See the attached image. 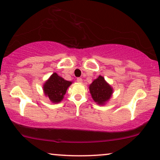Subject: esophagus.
I'll list each match as a JSON object with an SVG mask.
<instances>
[{
    "mask_svg": "<svg viewBox=\"0 0 160 160\" xmlns=\"http://www.w3.org/2000/svg\"><path fill=\"white\" fill-rule=\"evenodd\" d=\"M77 82L78 83H82V78H77Z\"/></svg>",
    "mask_w": 160,
    "mask_h": 160,
    "instance_id": "34e87169",
    "label": "esophagus"
}]
</instances>
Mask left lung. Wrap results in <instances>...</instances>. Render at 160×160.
<instances>
[{"label": "left lung", "instance_id": "left-lung-1", "mask_svg": "<svg viewBox=\"0 0 160 160\" xmlns=\"http://www.w3.org/2000/svg\"><path fill=\"white\" fill-rule=\"evenodd\" d=\"M89 88L92 98L98 104L105 103L113 93L112 88L101 76L92 82Z\"/></svg>", "mask_w": 160, "mask_h": 160}]
</instances>
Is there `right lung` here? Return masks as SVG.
Listing matches in <instances>:
<instances>
[{"label": "right lung", "instance_id": "obj_1", "mask_svg": "<svg viewBox=\"0 0 160 160\" xmlns=\"http://www.w3.org/2000/svg\"><path fill=\"white\" fill-rule=\"evenodd\" d=\"M71 84L72 82L64 80L55 72L44 84V91L50 101L58 103L64 98L68 87Z\"/></svg>", "mask_w": 160, "mask_h": 160}]
</instances>
